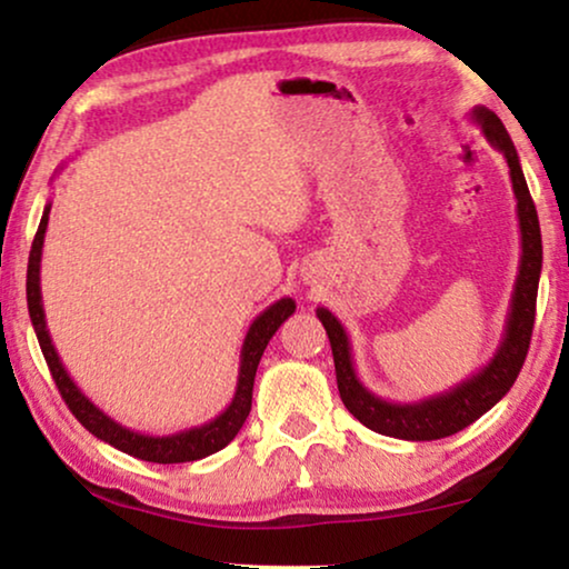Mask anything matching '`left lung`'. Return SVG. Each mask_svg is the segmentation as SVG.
Masks as SVG:
<instances>
[{
    "label": "left lung",
    "instance_id": "1",
    "mask_svg": "<svg viewBox=\"0 0 569 569\" xmlns=\"http://www.w3.org/2000/svg\"><path fill=\"white\" fill-rule=\"evenodd\" d=\"M471 119L485 131L487 142L500 150L508 160L512 193L518 201V224H520V263L516 287H512V300L505 321V333L500 347L492 360L479 372L466 378L446 393L430 396V399L415 403H393L376 396L362 386L357 378L352 362V347L345 326L331 310L318 308L316 316L329 333L333 368H337L339 396L349 409V415L360 419L372 432L388 435L399 440H440L448 435H456L463 427L477 422L481 415H487L505 393L516 383L520 368H523L528 345H531L533 318H536V295H539L541 277V228L539 214H536L533 199L528 193V183L520 168L516 144L502 127V121L485 106H477L471 111Z\"/></svg>",
    "mask_w": 569,
    "mask_h": 569
}]
</instances>
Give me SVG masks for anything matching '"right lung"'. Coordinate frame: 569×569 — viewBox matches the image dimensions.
Listing matches in <instances>:
<instances>
[{
  "label": "right lung",
  "instance_id": "add662e5",
  "mask_svg": "<svg viewBox=\"0 0 569 569\" xmlns=\"http://www.w3.org/2000/svg\"><path fill=\"white\" fill-rule=\"evenodd\" d=\"M49 212L51 204H46L41 224H38V232L33 238V246H30V259H28V313L30 321H33L38 345H41V352L46 357V365H49L53 383H57L61 399L67 401V407L72 415L80 419L84 430H90L98 440L108 442V446L123 450V453L142 458V461L152 463H186V461H199V458H207L222 450L228 442L236 438L243 427L248 411H251V399H253V378L256 368H259L263 349H267L269 339L274 337L279 326H282L287 318L295 313V300L282 298L277 300L274 306H269L261 316H256L251 329L246 333L243 349H240V370H238V386L236 396H232L230 407L222 411L220 417H214L212 422H204L199 427H191V430H181L173 435H142L129 430L100 411L96 403H92L88 396H84L69 372L61 365L57 349H53V341L49 337V329H46V313H43V300H41V253H43V238L46 228H49Z\"/></svg>",
  "mask_w": 569,
  "mask_h": 569
}]
</instances>
